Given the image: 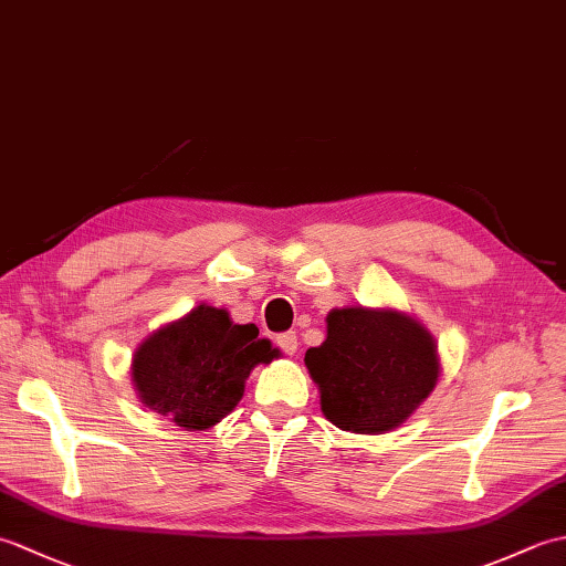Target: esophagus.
<instances>
[{
    "label": "esophagus",
    "instance_id": "obj_1",
    "mask_svg": "<svg viewBox=\"0 0 566 566\" xmlns=\"http://www.w3.org/2000/svg\"><path fill=\"white\" fill-rule=\"evenodd\" d=\"M276 345H280V350H282L284 355H294V353H296V347H298L296 333H294V331L280 333V335H276Z\"/></svg>",
    "mask_w": 566,
    "mask_h": 566
}]
</instances>
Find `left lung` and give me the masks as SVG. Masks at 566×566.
Listing matches in <instances>:
<instances>
[{
    "label": "left lung",
    "mask_w": 566,
    "mask_h": 566,
    "mask_svg": "<svg viewBox=\"0 0 566 566\" xmlns=\"http://www.w3.org/2000/svg\"><path fill=\"white\" fill-rule=\"evenodd\" d=\"M328 338L304 363L321 389V411L340 430L377 436L411 416L436 389V340L399 311L335 308Z\"/></svg>",
    "instance_id": "8db88e82"
}]
</instances>
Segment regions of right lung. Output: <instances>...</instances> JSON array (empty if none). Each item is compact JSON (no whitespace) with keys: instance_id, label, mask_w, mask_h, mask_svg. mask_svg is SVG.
Wrapping results in <instances>:
<instances>
[{"instance_id":"1","label":"right lung","mask_w":566,"mask_h":566,"mask_svg":"<svg viewBox=\"0 0 566 566\" xmlns=\"http://www.w3.org/2000/svg\"><path fill=\"white\" fill-rule=\"evenodd\" d=\"M258 333L252 323L235 326L223 308L197 306L136 350L140 401L187 430L216 426L240 401L252 367L280 355Z\"/></svg>"}]
</instances>
